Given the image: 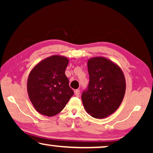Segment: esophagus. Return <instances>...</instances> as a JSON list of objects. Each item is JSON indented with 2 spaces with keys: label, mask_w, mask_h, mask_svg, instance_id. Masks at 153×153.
<instances>
[{
  "label": "esophagus",
  "mask_w": 153,
  "mask_h": 153,
  "mask_svg": "<svg viewBox=\"0 0 153 153\" xmlns=\"http://www.w3.org/2000/svg\"><path fill=\"white\" fill-rule=\"evenodd\" d=\"M74 94L76 97H79V95H80V91H79V90H75Z\"/></svg>",
  "instance_id": "34e87169"
}]
</instances>
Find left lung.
<instances>
[{
    "instance_id": "obj_1",
    "label": "left lung",
    "mask_w": 153,
    "mask_h": 153,
    "mask_svg": "<svg viewBox=\"0 0 153 153\" xmlns=\"http://www.w3.org/2000/svg\"><path fill=\"white\" fill-rule=\"evenodd\" d=\"M88 70L90 81L81 95L83 105L93 118H106L122 103L126 90L125 75L118 65L103 56L88 59Z\"/></svg>"
}]
</instances>
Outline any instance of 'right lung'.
<instances>
[{"mask_svg":"<svg viewBox=\"0 0 153 153\" xmlns=\"http://www.w3.org/2000/svg\"><path fill=\"white\" fill-rule=\"evenodd\" d=\"M68 63L69 59L65 56L53 55L39 62L29 73L28 97L40 114L56 116L74 95L65 74Z\"/></svg>","mask_w":153,"mask_h":153,"instance_id":"add662e5","label":"right lung"}]
</instances>
